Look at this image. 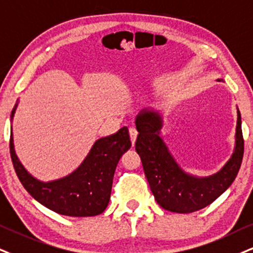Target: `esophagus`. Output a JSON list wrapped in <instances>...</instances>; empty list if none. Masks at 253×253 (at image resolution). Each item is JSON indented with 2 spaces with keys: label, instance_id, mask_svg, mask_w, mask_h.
<instances>
[{
  "label": "esophagus",
  "instance_id": "obj_1",
  "mask_svg": "<svg viewBox=\"0 0 253 253\" xmlns=\"http://www.w3.org/2000/svg\"><path fill=\"white\" fill-rule=\"evenodd\" d=\"M129 135H130V139H131V143L132 144H135L136 137H137V135H138V131L136 130V127H133V126L129 127Z\"/></svg>",
  "mask_w": 253,
  "mask_h": 253
}]
</instances>
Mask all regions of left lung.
<instances>
[{
	"mask_svg": "<svg viewBox=\"0 0 253 253\" xmlns=\"http://www.w3.org/2000/svg\"><path fill=\"white\" fill-rule=\"evenodd\" d=\"M136 127L138 136L135 148L141 157L146 179L156 202L171 212L190 213L210 205L231 185L241 168L244 138L239 110L235 152L219 172L205 178L185 173L173 160L160 137V115L143 110L136 118Z\"/></svg>",
	"mask_w": 253,
	"mask_h": 253,
	"instance_id": "8db88e82",
	"label": "left lung"
}]
</instances>
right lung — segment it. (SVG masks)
<instances>
[{
    "label": "right lung",
    "instance_id": "obj_1",
    "mask_svg": "<svg viewBox=\"0 0 253 253\" xmlns=\"http://www.w3.org/2000/svg\"><path fill=\"white\" fill-rule=\"evenodd\" d=\"M16 107L15 104L11 118ZM130 146L129 130L123 126L114 135L97 139L85 160L69 176L43 183L34 178L20 163L14 150L12 132L9 143L12 165L24 189L45 208L70 217L97 216L105 210L117 163Z\"/></svg>",
    "mask_w": 253,
    "mask_h": 253
}]
</instances>
